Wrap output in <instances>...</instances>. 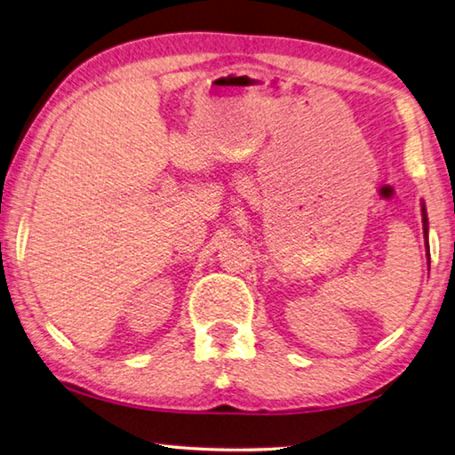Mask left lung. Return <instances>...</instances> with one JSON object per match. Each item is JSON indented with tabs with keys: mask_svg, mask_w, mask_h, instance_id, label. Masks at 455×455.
Returning <instances> with one entry per match:
<instances>
[{
	"mask_svg": "<svg viewBox=\"0 0 455 455\" xmlns=\"http://www.w3.org/2000/svg\"><path fill=\"white\" fill-rule=\"evenodd\" d=\"M422 222H424V238H426V246H427V214H426V206L422 204ZM429 256V252H427Z\"/></svg>",
	"mask_w": 455,
	"mask_h": 455,
	"instance_id": "8db88e82",
	"label": "left lung"
}]
</instances>
